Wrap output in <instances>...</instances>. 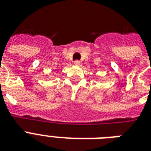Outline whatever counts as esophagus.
<instances>
[{
	"mask_svg": "<svg viewBox=\"0 0 151 151\" xmlns=\"http://www.w3.org/2000/svg\"><path fill=\"white\" fill-rule=\"evenodd\" d=\"M73 64L76 65V66H79V65L81 64V62L79 61V60H75V61L73 62Z\"/></svg>",
	"mask_w": 151,
	"mask_h": 151,
	"instance_id": "34e87169",
	"label": "esophagus"
}]
</instances>
